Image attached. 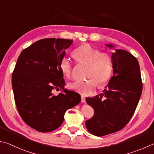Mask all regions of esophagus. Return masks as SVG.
I'll return each instance as SVG.
<instances>
[{
	"instance_id": "obj_1",
	"label": "esophagus",
	"mask_w": 154,
	"mask_h": 154,
	"mask_svg": "<svg viewBox=\"0 0 154 154\" xmlns=\"http://www.w3.org/2000/svg\"><path fill=\"white\" fill-rule=\"evenodd\" d=\"M82 102L85 103V97L83 95H82Z\"/></svg>"
}]
</instances>
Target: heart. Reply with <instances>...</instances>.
Returning <instances> with one entry per match:
<instances>
[{"mask_svg": "<svg viewBox=\"0 0 154 154\" xmlns=\"http://www.w3.org/2000/svg\"><path fill=\"white\" fill-rule=\"evenodd\" d=\"M74 57L82 64L88 65L87 76L89 79L84 81H75L69 84L72 90L82 94H88L92 91L97 83L100 85H105L112 75V58L107 52H101L89 44H83L75 50ZM60 69L66 77L72 73V65L68 58L64 57L60 62Z\"/></svg>", "mask_w": 154, "mask_h": 154, "instance_id": "heart-1", "label": "heart"}]
</instances>
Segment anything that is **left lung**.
<instances>
[{
	"instance_id": "left-lung-1",
	"label": "left lung",
	"mask_w": 154,
	"mask_h": 154,
	"mask_svg": "<svg viewBox=\"0 0 154 154\" xmlns=\"http://www.w3.org/2000/svg\"><path fill=\"white\" fill-rule=\"evenodd\" d=\"M113 48L111 44H106ZM113 76L104 93L86 97L94 109L91 119L85 121L89 133L104 136L123 128L132 118L142 93L140 67L137 58L126 50L117 49L112 54Z\"/></svg>"
}]
</instances>
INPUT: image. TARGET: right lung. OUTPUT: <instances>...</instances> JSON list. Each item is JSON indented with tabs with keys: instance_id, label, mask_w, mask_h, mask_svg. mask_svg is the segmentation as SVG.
<instances>
[{
	"instance_id": "add662e5",
	"label": "right lung",
	"mask_w": 154,
	"mask_h": 154,
	"mask_svg": "<svg viewBox=\"0 0 154 154\" xmlns=\"http://www.w3.org/2000/svg\"><path fill=\"white\" fill-rule=\"evenodd\" d=\"M72 40L46 38L24 49L12 75L15 104L21 119L39 132L54 131L63 124L65 112L79 104L81 96L65 89L60 62ZM63 90L58 96L54 89Z\"/></svg>"
}]
</instances>
